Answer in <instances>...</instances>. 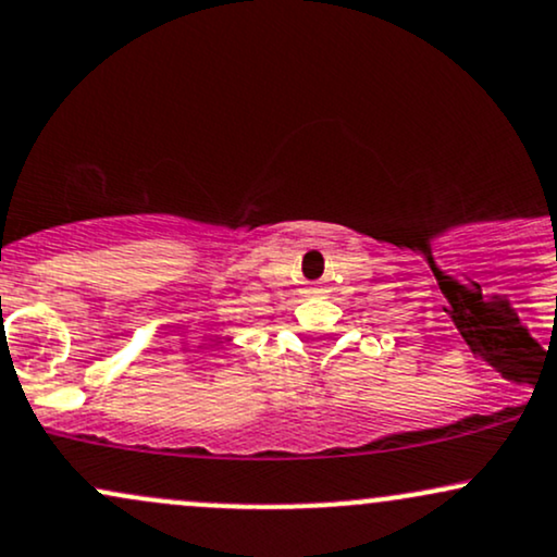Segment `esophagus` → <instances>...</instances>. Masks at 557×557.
Here are the masks:
<instances>
[{"label": "esophagus", "instance_id": "34e87169", "mask_svg": "<svg viewBox=\"0 0 557 557\" xmlns=\"http://www.w3.org/2000/svg\"><path fill=\"white\" fill-rule=\"evenodd\" d=\"M314 293H317V290H314Z\"/></svg>", "mask_w": 557, "mask_h": 557}]
</instances>
